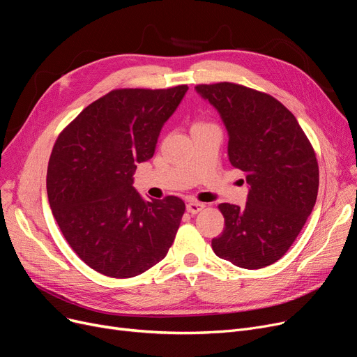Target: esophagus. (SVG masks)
<instances>
[{
	"mask_svg": "<svg viewBox=\"0 0 357 357\" xmlns=\"http://www.w3.org/2000/svg\"><path fill=\"white\" fill-rule=\"evenodd\" d=\"M206 206L203 203H197V201H190V203L187 204V211L191 213V214H197L199 213L201 210H203Z\"/></svg>",
	"mask_w": 357,
	"mask_h": 357,
	"instance_id": "34e87169",
	"label": "esophagus"
}]
</instances>
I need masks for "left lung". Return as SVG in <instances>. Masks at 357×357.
I'll return each mask as SVG.
<instances>
[{
  "instance_id": "8db88e82",
  "label": "left lung",
  "mask_w": 357,
  "mask_h": 357,
  "mask_svg": "<svg viewBox=\"0 0 357 357\" xmlns=\"http://www.w3.org/2000/svg\"><path fill=\"white\" fill-rule=\"evenodd\" d=\"M229 134L227 154L250 185L246 206L222 203L225 229L213 251L231 264L257 270L280 259L298 238L318 195L312 144L287 107L235 83L198 84Z\"/></svg>"
}]
</instances>
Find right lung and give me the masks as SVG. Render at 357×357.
Segmentation results:
<instances>
[{"label": "right lung", "instance_id": "add662e5", "mask_svg": "<svg viewBox=\"0 0 357 357\" xmlns=\"http://www.w3.org/2000/svg\"><path fill=\"white\" fill-rule=\"evenodd\" d=\"M187 90H112L56 138L46 174L52 214L73 251L103 275L142 274L174 243L185 203L174 195L146 201L132 175L137 163L153 158Z\"/></svg>", "mask_w": 357, "mask_h": 357}]
</instances>
